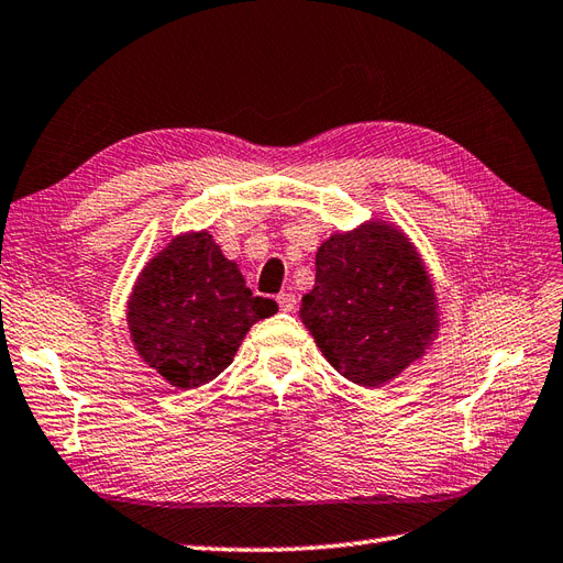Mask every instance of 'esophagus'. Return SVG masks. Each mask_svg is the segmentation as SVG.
<instances>
[{"label":"esophagus","instance_id":"34e87169","mask_svg":"<svg viewBox=\"0 0 563 563\" xmlns=\"http://www.w3.org/2000/svg\"><path fill=\"white\" fill-rule=\"evenodd\" d=\"M277 303H279V308H282L284 312H291V310H296L298 300H296V294L286 291V294H279V296H277Z\"/></svg>","mask_w":563,"mask_h":563}]
</instances>
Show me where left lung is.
Instances as JSON below:
<instances>
[{"label":"left lung","mask_w":563,"mask_h":563,"mask_svg":"<svg viewBox=\"0 0 563 563\" xmlns=\"http://www.w3.org/2000/svg\"><path fill=\"white\" fill-rule=\"evenodd\" d=\"M300 318L324 358L361 387H382L437 332L432 282L399 231L365 224L334 234L314 257Z\"/></svg>","instance_id":"8db88e82"}]
</instances>
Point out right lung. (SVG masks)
<instances>
[{"instance_id": "right-lung-1", "label": "right lung", "mask_w": 563, "mask_h": 563, "mask_svg": "<svg viewBox=\"0 0 563 563\" xmlns=\"http://www.w3.org/2000/svg\"><path fill=\"white\" fill-rule=\"evenodd\" d=\"M277 312L253 296L208 231L174 239L135 282L129 329L143 361L178 389H196L229 363L251 324Z\"/></svg>"}]
</instances>
